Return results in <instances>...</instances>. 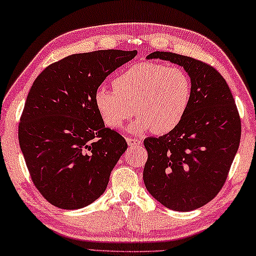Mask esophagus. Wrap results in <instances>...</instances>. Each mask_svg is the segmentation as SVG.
Instances as JSON below:
<instances>
[{
  "instance_id": "obj_1",
  "label": "esophagus",
  "mask_w": 256,
  "mask_h": 256,
  "mask_svg": "<svg viewBox=\"0 0 256 256\" xmlns=\"http://www.w3.org/2000/svg\"><path fill=\"white\" fill-rule=\"evenodd\" d=\"M126 142L128 144V146L131 148H136V146H140L142 142L140 140H136V138H126Z\"/></svg>"
}]
</instances>
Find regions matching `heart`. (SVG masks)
<instances>
[{
  "instance_id": "1",
  "label": "heart",
  "mask_w": 256,
  "mask_h": 256,
  "mask_svg": "<svg viewBox=\"0 0 256 256\" xmlns=\"http://www.w3.org/2000/svg\"><path fill=\"white\" fill-rule=\"evenodd\" d=\"M114 90L98 87L94 105L103 123L120 128L134 114L133 134L148 131L158 136L174 131L192 100V80L184 69L144 62L128 67L113 80Z\"/></svg>"
}]
</instances>
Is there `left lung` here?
Masks as SVG:
<instances>
[{
    "label": "left lung",
    "instance_id": "1",
    "mask_svg": "<svg viewBox=\"0 0 256 256\" xmlns=\"http://www.w3.org/2000/svg\"><path fill=\"white\" fill-rule=\"evenodd\" d=\"M184 67L192 80V100L181 123L160 138H148L143 180L166 208L197 209L220 192L240 140V120L228 85L215 68L164 51L146 57Z\"/></svg>",
    "mask_w": 256,
    "mask_h": 256
}]
</instances>
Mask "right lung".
<instances>
[{"mask_svg": "<svg viewBox=\"0 0 256 256\" xmlns=\"http://www.w3.org/2000/svg\"><path fill=\"white\" fill-rule=\"evenodd\" d=\"M136 50H98L68 56L36 78L18 125V143L36 188L62 209L95 202L128 148L105 128L94 92Z\"/></svg>", "mask_w": 256, "mask_h": 256, "instance_id": "add662e5", "label": "right lung"}]
</instances>
